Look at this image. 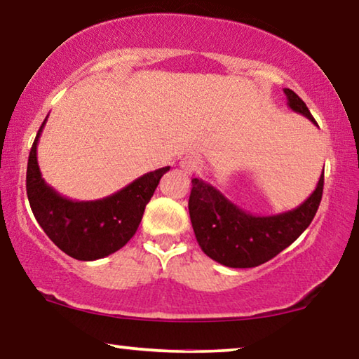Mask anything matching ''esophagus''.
Listing matches in <instances>:
<instances>
[{
    "instance_id": "34e87169",
    "label": "esophagus",
    "mask_w": 359,
    "mask_h": 359,
    "mask_svg": "<svg viewBox=\"0 0 359 359\" xmlns=\"http://www.w3.org/2000/svg\"><path fill=\"white\" fill-rule=\"evenodd\" d=\"M180 167L186 175H194L196 171L199 170L201 162H199V158L196 157V155H188V157H184L183 160H181Z\"/></svg>"
}]
</instances>
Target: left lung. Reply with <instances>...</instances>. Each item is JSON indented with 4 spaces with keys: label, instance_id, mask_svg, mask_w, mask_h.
<instances>
[{
    "label": "left lung",
    "instance_id": "1",
    "mask_svg": "<svg viewBox=\"0 0 359 359\" xmlns=\"http://www.w3.org/2000/svg\"><path fill=\"white\" fill-rule=\"evenodd\" d=\"M283 92L293 111L318 124L293 90ZM191 183L189 217L202 251L222 266L249 269L277 256L311 225L322 199L324 173L303 204L277 215H254L233 204L205 181L192 178Z\"/></svg>",
    "mask_w": 359,
    "mask_h": 359
}]
</instances>
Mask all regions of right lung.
<instances>
[{"instance_id":"add662e5","label":"right lung","mask_w":359,"mask_h":359,"mask_svg":"<svg viewBox=\"0 0 359 359\" xmlns=\"http://www.w3.org/2000/svg\"><path fill=\"white\" fill-rule=\"evenodd\" d=\"M45 123L46 118L30 149L25 180L35 220L61 251L77 261H97L110 256L134 236L145 205L170 167L149 171L126 188L103 199H67L41 178L37 145Z\"/></svg>"}]
</instances>
